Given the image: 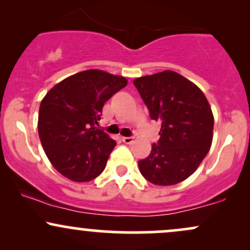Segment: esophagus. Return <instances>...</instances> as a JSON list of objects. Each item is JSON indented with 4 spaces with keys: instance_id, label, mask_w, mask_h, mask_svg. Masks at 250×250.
I'll return each instance as SVG.
<instances>
[{
    "instance_id": "esophagus-1",
    "label": "esophagus",
    "mask_w": 250,
    "mask_h": 250,
    "mask_svg": "<svg viewBox=\"0 0 250 250\" xmlns=\"http://www.w3.org/2000/svg\"><path fill=\"white\" fill-rule=\"evenodd\" d=\"M122 141L125 143V145H130V143L134 142V137L129 136V137H122Z\"/></svg>"
}]
</instances>
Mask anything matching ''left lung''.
I'll return each instance as SVG.
<instances>
[{
	"label": "left lung",
	"mask_w": 250,
	"mask_h": 250,
	"mask_svg": "<svg viewBox=\"0 0 250 250\" xmlns=\"http://www.w3.org/2000/svg\"><path fill=\"white\" fill-rule=\"evenodd\" d=\"M160 139L139 168L149 182L176 185L196 170L210 149L214 116L205 94L180 74L165 70L134 80Z\"/></svg>",
	"instance_id": "obj_1"
}]
</instances>
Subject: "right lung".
Segmentation results:
<instances>
[{"label":"right lung","instance_id":"add662e5","mask_svg":"<svg viewBox=\"0 0 250 250\" xmlns=\"http://www.w3.org/2000/svg\"><path fill=\"white\" fill-rule=\"evenodd\" d=\"M125 85L122 76L84 70L57 83L42 100L40 140L51 165L63 176L88 182L104 170L116 142L95 125L104 103Z\"/></svg>","mask_w":250,"mask_h":250}]
</instances>
